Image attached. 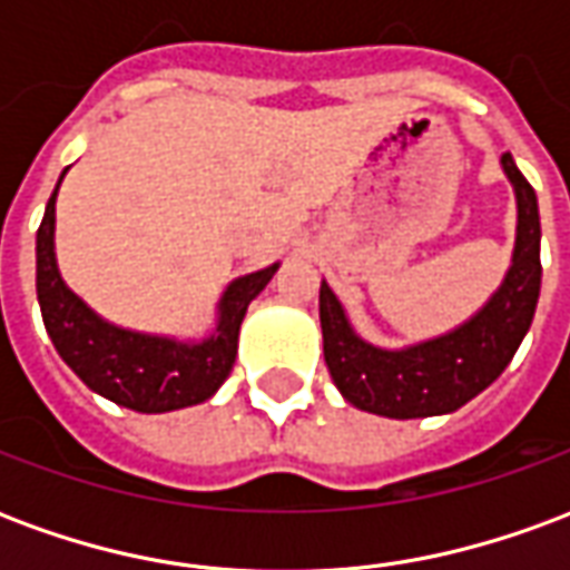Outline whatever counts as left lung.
Masks as SVG:
<instances>
[{"label": "left lung", "mask_w": 570, "mask_h": 570, "mask_svg": "<svg viewBox=\"0 0 570 570\" xmlns=\"http://www.w3.org/2000/svg\"><path fill=\"white\" fill-rule=\"evenodd\" d=\"M501 167L515 191L513 265L489 302L452 333L400 351L370 345L354 333L330 284H321L323 357L351 406L400 421L449 415L482 394L513 360L538 308L540 213L538 195L510 151L501 155Z\"/></svg>", "instance_id": "left-lung-1"}]
</instances>
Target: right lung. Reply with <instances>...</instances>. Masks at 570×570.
I'll return each mask as SVG.
<instances>
[{
    "label": "right lung",
    "mask_w": 570,
    "mask_h": 570,
    "mask_svg": "<svg viewBox=\"0 0 570 570\" xmlns=\"http://www.w3.org/2000/svg\"><path fill=\"white\" fill-rule=\"evenodd\" d=\"M63 176L67 170L60 174V183ZM57 188L36 235V293L57 354L94 394L134 412L158 415L210 400L235 366L237 333L249 302L265 289L277 265L244 274L225 286L216 326L200 342L121 330L88 308L60 277L55 256Z\"/></svg>",
    "instance_id": "obj_1"
}]
</instances>
